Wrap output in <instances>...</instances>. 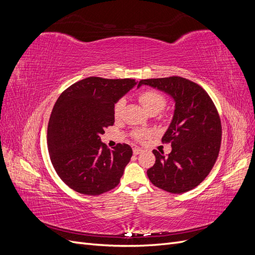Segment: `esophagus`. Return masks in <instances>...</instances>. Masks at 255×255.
<instances>
[{"instance_id": "obj_1", "label": "esophagus", "mask_w": 255, "mask_h": 255, "mask_svg": "<svg viewBox=\"0 0 255 255\" xmlns=\"http://www.w3.org/2000/svg\"><path fill=\"white\" fill-rule=\"evenodd\" d=\"M141 152H142V150H141L140 148H134V149H133L134 155H138V154H140Z\"/></svg>"}]
</instances>
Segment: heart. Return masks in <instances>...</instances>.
<instances>
[{
    "instance_id": "b5f03b06",
    "label": "heart",
    "mask_w": 255,
    "mask_h": 255,
    "mask_svg": "<svg viewBox=\"0 0 255 255\" xmlns=\"http://www.w3.org/2000/svg\"><path fill=\"white\" fill-rule=\"evenodd\" d=\"M138 100L141 103V105L144 107V110L150 113H158L164 109L166 105V98L160 94V92L154 90V89H145L142 90L139 95H138ZM126 101L123 99H119L117 102H116L114 106V117L118 119L121 115V112L123 110V106H125ZM146 135V132L143 130H135L133 133V136L136 139H141V138Z\"/></svg>"
}]
</instances>
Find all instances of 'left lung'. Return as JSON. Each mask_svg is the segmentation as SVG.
Listing matches in <instances>:
<instances>
[{"instance_id":"1","label":"left lung","mask_w":255,"mask_h":255,"mask_svg":"<svg viewBox=\"0 0 255 255\" xmlns=\"http://www.w3.org/2000/svg\"><path fill=\"white\" fill-rule=\"evenodd\" d=\"M170 95L175 102L173 119L161 138L171 143L166 156L153 150L155 164L148 169L151 183L172 194H183L197 187L213 169L221 144V121L217 109L200 85L181 76L141 80Z\"/></svg>"}]
</instances>
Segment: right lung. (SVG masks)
I'll return each instance as SVG.
<instances>
[{"mask_svg": "<svg viewBox=\"0 0 255 255\" xmlns=\"http://www.w3.org/2000/svg\"><path fill=\"white\" fill-rule=\"evenodd\" d=\"M136 84L133 79L90 76L57 99L49 120L48 150L56 173L71 189L99 196L119 184L132 148L118 143L107 149L101 135L114 125L115 103Z\"/></svg>", "mask_w": 255, "mask_h": 255, "instance_id": "obj_1", "label": "right lung"}]
</instances>
